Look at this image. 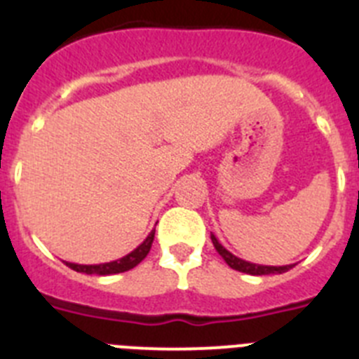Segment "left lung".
Segmentation results:
<instances>
[{
    "label": "left lung",
    "instance_id": "obj_1",
    "mask_svg": "<svg viewBox=\"0 0 359 359\" xmlns=\"http://www.w3.org/2000/svg\"><path fill=\"white\" fill-rule=\"evenodd\" d=\"M212 243H214L215 250L219 252V255L223 257L224 262H226L228 266H230L231 269H237V271H241V273H248V275H275V273H286V271H290L291 268H293L294 264H287V266H264V264H253V262H248V261H243V259H239V257H236L231 252H228L226 248H224L223 244L219 243L217 237L212 233L210 236Z\"/></svg>",
    "mask_w": 359,
    "mask_h": 359
}]
</instances>
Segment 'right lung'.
Wrapping results in <instances>:
<instances>
[{"mask_svg":"<svg viewBox=\"0 0 359 359\" xmlns=\"http://www.w3.org/2000/svg\"><path fill=\"white\" fill-rule=\"evenodd\" d=\"M152 241H154V230L145 237L144 243L140 246H136L131 253L128 255H123L122 259H116V261L111 262H102V264H75V262H66L65 264L68 268H72L73 271H79V273H86V275H115V273H123V271H129L135 266L140 264L144 261L145 257H147L149 250L152 246Z\"/></svg>","mask_w":359,"mask_h":359,"instance_id":"1","label":"right lung"}]
</instances>
